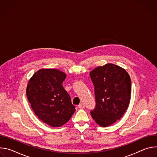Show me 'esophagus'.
<instances>
[{
    "mask_svg": "<svg viewBox=\"0 0 157 157\" xmlns=\"http://www.w3.org/2000/svg\"><path fill=\"white\" fill-rule=\"evenodd\" d=\"M78 108H79V109H84V105L83 103H81L80 104H79V105H78Z\"/></svg>",
    "mask_w": 157,
    "mask_h": 157,
    "instance_id": "obj_1",
    "label": "esophagus"
}]
</instances>
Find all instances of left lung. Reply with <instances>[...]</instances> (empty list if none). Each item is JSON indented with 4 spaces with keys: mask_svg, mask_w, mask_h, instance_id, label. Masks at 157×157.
I'll return each instance as SVG.
<instances>
[{
    "mask_svg": "<svg viewBox=\"0 0 157 157\" xmlns=\"http://www.w3.org/2000/svg\"><path fill=\"white\" fill-rule=\"evenodd\" d=\"M94 87L96 106L90 113L101 127L119 120L126 111L131 96V80L121 67L106 64L89 73Z\"/></svg>",
    "mask_w": 157,
    "mask_h": 157,
    "instance_id": "obj_1",
    "label": "left lung"
}]
</instances>
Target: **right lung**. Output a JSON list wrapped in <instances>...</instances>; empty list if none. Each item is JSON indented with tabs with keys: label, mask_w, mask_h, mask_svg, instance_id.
<instances>
[{
	"label": "right lung",
	"mask_w": 157,
	"mask_h": 157,
	"mask_svg": "<svg viewBox=\"0 0 157 157\" xmlns=\"http://www.w3.org/2000/svg\"><path fill=\"white\" fill-rule=\"evenodd\" d=\"M66 75L56 69L35 73L27 87V96L36 116L52 127H61L75 112L71 98L62 86Z\"/></svg>",
	"instance_id": "add662e5"
}]
</instances>
